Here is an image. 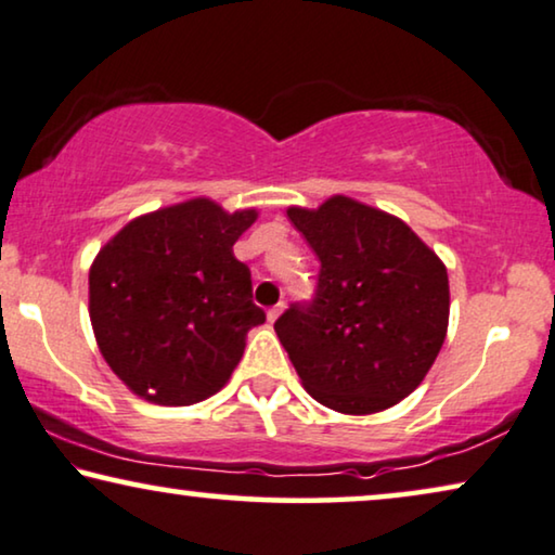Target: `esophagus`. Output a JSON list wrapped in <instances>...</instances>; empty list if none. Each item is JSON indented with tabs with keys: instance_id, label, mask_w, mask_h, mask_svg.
I'll return each mask as SVG.
<instances>
[{
	"instance_id": "1",
	"label": "esophagus",
	"mask_w": 555,
	"mask_h": 555,
	"mask_svg": "<svg viewBox=\"0 0 555 555\" xmlns=\"http://www.w3.org/2000/svg\"><path fill=\"white\" fill-rule=\"evenodd\" d=\"M281 311H284V301H279V304H276V307H271V309L267 311L269 322H276V319H279V314H281Z\"/></svg>"
}]
</instances>
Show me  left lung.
I'll return each instance as SVG.
<instances>
[{
  "mask_svg": "<svg viewBox=\"0 0 555 555\" xmlns=\"http://www.w3.org/2000/svg\"><path fill=\"white\" fill-rule=\"evenodd\" d=\"M286 214L322 263L314 299L274 324L304 389L345 415L392 408L448 334V269L408 223L354 198Z\"/></svg>",
  "mask_w": 555,
  "mask_h": 555,
  "instance_id": "left-lung-1",
  "label": "left lung"
}]
</instances>
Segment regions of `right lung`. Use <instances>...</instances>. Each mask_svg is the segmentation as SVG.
Returning <instances> with one entry per match:
<instances>
[{"label": "right lung", "mask_w": 555, "mask_h": 555, "mask_svg": "<svg viewBox=\"0 0 555 555\" xmlns=\"http://www.w3.org/2000/svg\"><path fill=\"white\" fill-rule=\"evenodd\" d=\"M259 214L210 198L132 218L90 267L98 347L130 392L183 408L216 395L236 370L251 326V271L233 244Z\"/></svg>", "instance_id": "right-lung-1"}]
</instances>
